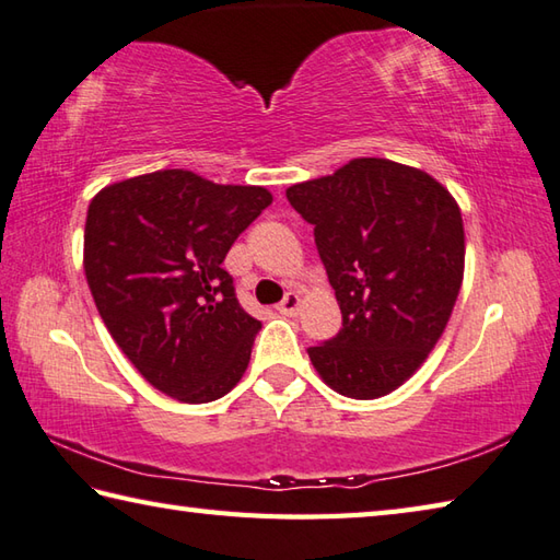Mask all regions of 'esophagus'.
I'll return each instance as SVG.
<instances>
[{"instance_id":"34e87169","label":"esophagus","mask_w":560,"mask_h":560,"mask_svg":"<svg viewBox=\"0 0 560 560\" xmlns=\"http://www.w3.org/2000/svg\"><path fill=\"white\" fill-rule=\"evenodd\" d=\"M300 304H302V298L298 292H288L284 294V300L278 304V310L282 312V314H288V316H294L300 312Z\"/></svg>"}]
</instances>
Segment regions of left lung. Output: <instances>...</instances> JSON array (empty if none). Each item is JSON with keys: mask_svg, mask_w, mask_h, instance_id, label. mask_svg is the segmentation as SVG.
I'll list each match as a JSON object with an SVG mask.
<instances>
[{"mask_svg": "<svg viewBox=\"0 0 560 560\" xmlns=\"http://www.w3.org/2000/svg\"><path fill=\"white\" fill-rule=\"evenodd\" d=\"M343 314L331 341L310 348L326 385L351 399L395 393L415 375L456 307L466 234L436 177L387 158H353L288 187Z\"/></svg>", "mask_w": 560, "mask_h": 560, "instance_id": "obj_1", "label": "left lung"}]
</instances>
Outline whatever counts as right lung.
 I'll use <instances>...</instances> for the list:
<instances>
[{
  "label": "right lung",
  "instance_id": "obj_1",
  "mask_svg": "<svg viewBox=\"0 0 560 560\" xmlns=\"http://www.w3.org/2000/svg\"><path fill=\"white\" fill-rule=\"evenodd\" d=\"M272 195L155 171L92 197L82 266L104 326L136 371L187 405L214 402L244 377L260 322L221 268Z\"/></svg>",
  "mask_w": 560,
  "mask_h": 560
}]
</instances>
